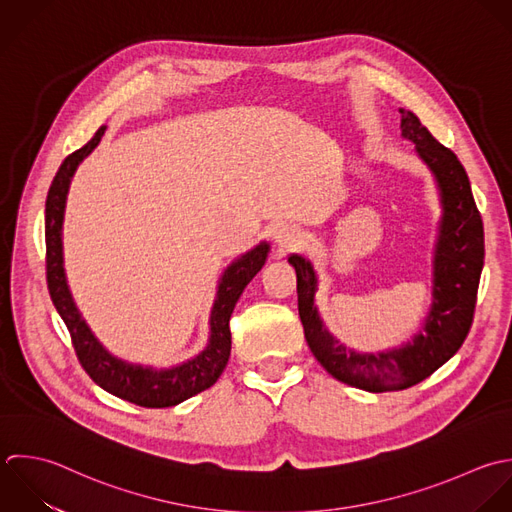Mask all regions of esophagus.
<instances>
[{
    "label": "esophagus",
    "instance_id": "esophagus-1",
    "mask_svg": "<svg viewBox=\"0 0 512 512\" xmlns=\"http://www.w3.org/2000/svg\"><path fill=\"white\" fill-rule=\"evenodd\" d=\"M275 243L279 247V251H293L295 247L301 245V235L297 229L289 227V225H281L277 231H275Z\"/></svg>",
    "mask_w": 512,
    "mask_h": 512
}]
</instances>
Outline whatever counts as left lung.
Here are the masks:
<instances>
[{
	"label": "left lung",
	"mask_w": 512,
	"mask_h": 512,
	"mask_svg": "<svg viewBox=\"0 0 512 512\" xmlns=\"http://www.w3.org/2000/svg\"><path fill=\"white\" fill-rule=\"evenodd\" d=\"M399 111L401 135L415 143L419 159L435 177L441 201L433 251L431 309L419 333L399 347L377 353H359L345 347L325 327L315 305L319 279L311 261L297 253L289 255L297 273L299 317L311 353L337 381L369 393L409 389L431 377L461 349L473 323L485 259L483 219L465 167L413 111Z\"/></svg>",
	"instance_id": "1"
}]
</instances>
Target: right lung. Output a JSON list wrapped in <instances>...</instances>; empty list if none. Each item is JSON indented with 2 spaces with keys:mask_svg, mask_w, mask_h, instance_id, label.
Masks as SVG:
<instances>
[{
  "mask_svg": "<svg viewBox=\"0 0 512 512\" xmlns=\"http://www.w3.org/2000/svg\"><path fill=\"white\" fill-rule=\"evenodd\" d=\"M105 125L75 153L65 157L45 201V247H47V287L51 301L67 325L73 341V349L85 373L107 393L147 409L175 407L189 397L209 389L227 367L231 355V313L249 285V281L261 271L269 255V243L261 241L251 251L237 257L221 275L217 295L209 317V341L195 357L167 367L155 369L137 363L123 361L111 355L91 333L89 325L81 317L73 295L67 285L63 267V219L71 179L83 159L99 145Z\"/></svg>",
  "mask_w": 512,
  "mask_h": 512,
  "instance_id": "right-lung-1",
  "label": "right lung"
}]
</instances>
